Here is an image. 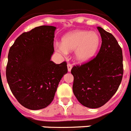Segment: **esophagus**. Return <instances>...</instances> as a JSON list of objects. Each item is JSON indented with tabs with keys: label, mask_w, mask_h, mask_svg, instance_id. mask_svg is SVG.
I'll use <instances>...</instances> for the list:
<instances>
[{
	"label": "esophagus",
	"mask_w": 131,
	"mask_h": 131,
	"mask_svg": "<svg viewBox=\"0 0 131 131\" xmlns=\"http://www.w3.org/2000/svg\"><path fill=\"white\" fill-rule=\"evenodd\" d=\"M67 66H68V72H71V70H72V65H71L70 63H68Z\"/></svg>",
	"instance_id": "obj_1"
}]
</instances>
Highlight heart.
<instances>
[{"mask_svg":"<svg viewBox=\"0 0 131 131\" xmlns=\"http://www.w3.org/2000/svg\"><path fill=\"white\" fill-rule=\"evenodd\" d=\"M100 42V37L96 32L75 30L62 38L61 46L58 47V51L62 53L75 51V59L80 63H85L95 56Z\"/></svg>","mask_w":131,"mask_h":131,"instance_id":"obj_1","label":"heart"}]
</instances>
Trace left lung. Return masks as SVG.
<instances>
[{
    "instance_id": "left-lung-1",
    "label": "left lung",
    "mask_w": 131,
    "mask_h": 131,
    "mask_svg": "<svg viewBox=\"0 0 131 131\" xmlns=\"http://www.w3.org/2000/svg\"><path fill=\"white\" fill-rule=\"evenodd\" d=\"M101 46L95 58L72 68L73 92L82 105L98 108L116 93L123 76L122 49L112 34L97 27Z\"/></svg>"
}]
</instances>
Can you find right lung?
I'll list each match as a JSON object with an SVG mask.
<instances>
[{
	"instance_id": "add662e5",
	"label": "right lung",
	"mask_w": 131,
	"mask_h": 131,
	"mask_svg": "<svg viewBox=\"0 0 131 131\" xmlns=\"http://www.w3.org/2000/svg\"><path fill=\"white\" fill-rule=\"evenodd\" d=\"M56 27L41 26L24 32L11 47L6 69L7 82L21 105L37 110L52 102L68 72L67 63L51 61Z\"/></svg>"
}]
</instances>
